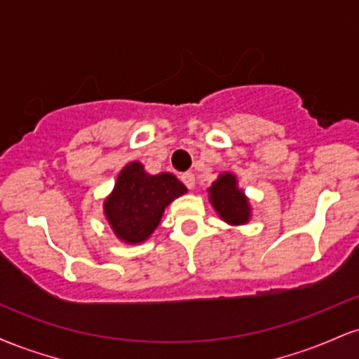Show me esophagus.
Here are the masks:
<instances>
[{
	"label": "esophagus",
	"mask_w": 359,
	"mask_h": 359,
	"mask_svg": "<svg viewBox=\"0 0 359 359\" xmlns=\"http://www.w3.org/2000/svg\"><path fill=\"white\" fill-rule=\"evenodd\" d=\"M180 180H182L185 187L191 189V191L196 187V175H194L192 172H185V174L180 175Z\"/></svg>",
	"instance_id": "esophagus-1"
}]
</instances>
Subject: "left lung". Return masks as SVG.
Returning <instances> with one entry per match:
<instances>
[{"instance_id": "left-lung-1", "label": "left lung", "mask_w": 359, "mask_h": 359, "mask_svg": "<svg viewBox=\"0 0 359 359\" xmlns=\"http://www.w3.org/2000/svg\"><path fill=\"white\" fill-rule=\"evenodd\" d=\"M209 192V203L222 221L231 226L246 224L251 219V204L243 189L238 187L236 175L222 172L214 180Z\"/></svg>"}]
</instances>
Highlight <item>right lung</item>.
<instances>
[{"label": "right lung", "instance_id": "right-lung-1", "mask_svg": "<svg viewBox=\"0 0 359 359\" xmlns=\"http://www.w3.org/2000/svg\"><path fill=\"white\" fill-rule=\"evenodd\" d=\"M185 192L187 187L175 175L168 172L151 175L135 160L121 168L113 191L102 203L104 217L119 241L140 245L160 224L167 205Z\"/></svg>", "mask_w": 359, "mask_h": 359}]
</instances>
